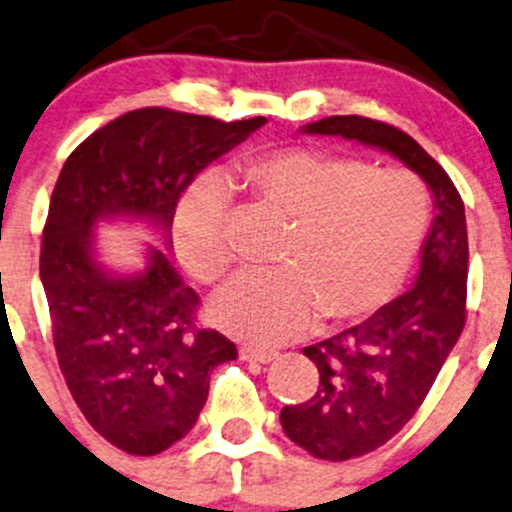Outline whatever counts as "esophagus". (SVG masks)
<instances>
[{
  "label": "esophagus",
  "instance_id": "esophagus-1",
  "mask_svg": "<svg viewBox=\"0 0 512 512\" xmlns=\"http://www.w3.org/2000/svg\"><path fill=\"white\" fill-rule=\"evenodd\" d=\"M277 355H279L277 351H265V348H252V346L240 348V358L247 360V363H272Z\"/></svg>",
  "mask_w": 512,
  "mask_h": 512
}]
</instances>
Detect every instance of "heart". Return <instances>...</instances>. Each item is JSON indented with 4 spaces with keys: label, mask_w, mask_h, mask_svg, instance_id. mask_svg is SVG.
Here are the masks:
<instances>
[{
    "label": "heart",
    "mask_w": 512,
    "mask_h": 512,
    "mask_svg": "<svg viewBox=\"0 0 512 512\" xmlns=\"http://www.w3.org/2000/svg\"><path fill=\"white\" fill-rule=\"evenodd\" d=\"M238 176L257 201L289 218V230L277 270L240 272L215 294V326L272 346L299 336L319 314L328 324L368 319L400 292L429 225L417 176L311 147L252 154ZM228 206L225 181L206 176L176 208V255L203 284L218 282L233 262Z\"/></svg>",
    "instance_id": "heart-1"
}]
</instances>
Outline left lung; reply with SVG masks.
<instances>
[{
    "mask_svg": "<svg viewBox=\"0 0 512 512\" xmlns=\"http://www.w3.org/2000/svg\"><path fill=\"white\" fill-rule=\"evenodd\" d=\"M301 132L383 149L422 176L434 198L417 282L363 324L304 348L319 368V390L279 414L284 434L311 456L348 461L383 446L410 422L464 331L466 213L449 174L402 129L370 117L333 115Z\"/></svg>",
    "mask_w": 512,
    "mask_h": 512,
    "instance_id": "left-lung-1",
    "label": "left lung"
}]
</instances>
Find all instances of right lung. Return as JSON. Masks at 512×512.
I'll list each match as a JSON object with an SVG mask.
<instances>
[{
  "label": "right lung",
  "mask_w": 512,
  "mask_h": 512,
  "mask_svg": "<svg viewBox=\"0 0 512 512\" xmlns=\"http://www.w3.org/2000/svg\"><path fill=\"white\" fill-rule=\"evenodd\" d=\"M265 122L132 110L80 142L58 174L41 242L53 346L90 427L127 454L154 456L184 439L208 400L211 370L238 348L196 326L201 299L159 247L147 250L144 272L105 270L95 223L144 220L169 247L181 193Z\"/></svg>",
  "instance_id": "right-lung-1"
}]
</instances>
